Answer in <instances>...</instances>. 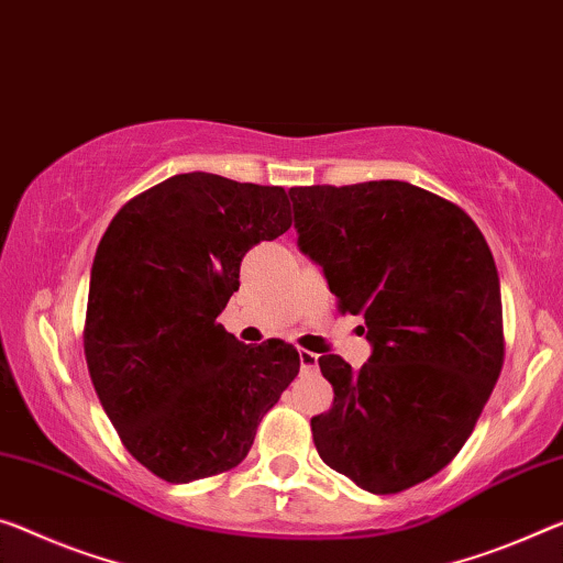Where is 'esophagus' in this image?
I'll use <instances>...</instances> for the list:
<instances>
[{"label":"esophagus","instance_id":"1","mask_svg":"<svg viewBox=\"0 0 563 563\" xmlns=\"http://www.w3.org/2000/svg\"><path fill=\"white\" fill-rule=\"evenodd\" d=\"M317 362H319V354L309 352V350H299V365H301V369H305V372L317 369Z\"/></svg>","mask_w":563,"mask_h":563}]
</instances>
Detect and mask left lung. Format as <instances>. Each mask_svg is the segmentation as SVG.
<instances>
[{
    "mask_svg": "<svg viewBox=\"0 0 563 563\" xmlns=\"http://www.w3.org/2000/svg\"><path fill=\"white\" fill-rule=\"evenodd\" d=\"M289 196L301 254L372 344L360 369L319 357L334 402L311 418L317 453L379 496L418 486L465 445L504 367L490 249L463 209L405 180Z\"/></svg>",
    "mask_w": 563,
    "mask_h": 563,
    "instance_id": "left-lung-1",
    "label": "left lung"
}]
</instances>
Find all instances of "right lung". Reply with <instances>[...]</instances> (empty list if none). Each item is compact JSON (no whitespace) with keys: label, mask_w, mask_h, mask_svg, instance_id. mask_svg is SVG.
Segmentation results:
<instances>
[{"label":"right lung","mask_w":563,"mask_h":563,"mask_svg":"<svg viewBox=\"0 0 563 563\" xmlns=\"http://www.w3.org/2000/svg\"><path fill=\"white\" fill-rule=\"evenodd\" d=\"M291 227L282 186L180 173L110 221L90 272L85 360L137 463L168 483L236 468L299 372L284 340L244 344L216 317L241 258Z\"/></svg>","instance_id":"obj_1"}]
</instances>
